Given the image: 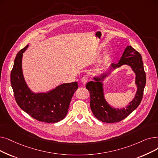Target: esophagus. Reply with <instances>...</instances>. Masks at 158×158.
<instances>
[{
	"label": "esophagus",
	"instance_id": "esophagus-1",
	"mask_svg": "<svg viewBox=\"0 0 158 158\" xmlns=\"http://www.w3.org/2000/svg\"><path fill=\"white\" fill-rule=\"evenodd\" d=\"M88 81V77L87 76H83V77L81 78V82L82 84H83L85 85H86Z\"/></svg>",
	"mask_w": 158,
	"mask_h": 158
}]
</instances>
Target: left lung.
I'll return each instance as SVG.
<instances>
[{
    "label": "left lung",
    "mask_w": 158,
    "mask_h": 158,
    "mask_svg": "<svg viewBox=\"0 0 158 158\" xmlns=\"http://www.w3.org/2000/svg\"><path fill=\"white\" fill-rule=\"evenodd\" d=\"M123 64H128L132 67L136 75L135 83L138 86V91L135 98L127 108L121 110L114 109L110 106L105 101L102 84L99 81L104 78L106 75L102 76V78L95 79V82L90 81L86 85V88L90 93V105L92 113L96 118L102 122L107 123L119 122L126 118L141 103L146 85V73L144 70L141 54L131 46H128L119 62L112 66L115 68Z\"/></svg>",
    "instance_id": "8db88e82"
}]
</instances>
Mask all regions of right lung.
Listing matches in <instances>:
<instances>
[{"instance_id":"obj_1","label":"right lung","mask_w":158,"mask_h":158,"mask_svg":"<svg viewBox=\"0 0 158 158\" xmlns=\"http://www.w3.org/2000/svg\"><path fill=\"white\" fill-rule=\"evenodd\" d=\"M28 45L17 54L11 72V85L17 105L35 119L44 123H57L67 114L77 82L64 83L46 94H33L27 86L22 72L23 53Z\"/></svg>"}]
</instances>
